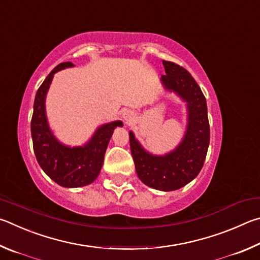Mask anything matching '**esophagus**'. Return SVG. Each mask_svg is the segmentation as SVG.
<instances>
[{
  "mask_svg": "<svg viewBox=\"0 0 260 260\" xmlns=\"http://www.w3.org/2000/svg\"><path fill=\"white\" fill-rule=\"evenodd\" d=\"M134 113L129 111V109H125V111L122 112V118L123 121H124L125 123H130L131 121L134 120Z\"/></svg>",
  "mask_w": 260,
  "mask_h": 260,
  "instance_id": "1",
  "label": "esophagus"
}]
</instances>
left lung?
I'll use <instances>...</instances> for the list:
<instances>
[{"instance_id":"1","label":"left lung","mask_w":260,"mask_h":260,"mask_svg":"<svg viewBox=\"0 0 260 260\" xmlns=\"http://www.w3.org/2000/svg\"><path fill=\"white\" fill-rule=\"evenodd\" d=\"M162 62L167 74L160 77L163 89L175 93L186 106L187 118L183 138L174 149L162 155L148 152L134 131H129V138L139 179L148 187L170 192L184 187L201 171L210 140V127L206 97L193 76L175 62Z\"/></svg>"}]
</instances>
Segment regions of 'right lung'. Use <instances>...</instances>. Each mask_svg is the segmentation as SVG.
Wrapping results in <instances>:
<instances>
[{"mask_svg": "<svg viewBox=\"0 0 260 260\" xmlns=\"http://www.w3.org/2000/svg\"><path fill=\"white\" fill-rule=\"evenodd\" d=\"M74 66L71 61L61 62L45 77L35 95L30 122L34 153L40 167L54 183L67 188L83 187L97 179L114 130L123 126L120 120L104 123L81 146H70L54 136L48 121L45 99L54 74Z\"/></svg>", "mask_w": 260, "mask_h": 260, "instance_id": "add662e5", "label": "right lung"}]
</instances>
